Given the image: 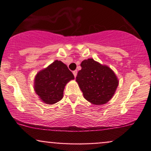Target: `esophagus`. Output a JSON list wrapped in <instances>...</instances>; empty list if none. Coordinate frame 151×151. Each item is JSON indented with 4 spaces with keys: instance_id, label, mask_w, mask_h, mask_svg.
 I'll use <instances>...</instances> for the list:
<instances>
[{
    "instance_id": "obj_1",
    "label": "esophagus",
    "mask_w": 151,
    "mask_h": 151,
    "mask_svg": "<svg viewBox=\"0 0 151 151\" xmlns=\"http://www.w3.org/2000/svg\"><path fill=\"white\" fill-rule=\"evenodd\" d=\"M73 74H74V76L75 77H77V70H75V71H73Z\"/></svg>"
}]
</instances>
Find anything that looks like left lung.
<instances>
[{"label": "left lung", "mask_w": 151, "mask_h": 151, "mask_svg": "<svg viewBox=\"0 0 151 151\" xmlns=\"http://www.w3.org/2000/svg\"><path fill=\"white\" fill-rule=\"evenodd\" d=\"M76 82L88 101L94 105L107 103L115 95L119 81L116 74L106 65L93 58L82 61Z\"/></svg>", "instance_id": "obj_1"}]
</instances>
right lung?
<instances>
[{
	"label": "right lung",
	"instance_id": "right-lung-1",
	"mask_svg": "<svg viewBox=\"0 0 151 151\" xmlns=\"http://www.w3.org/2000/svg\"><path fill=\"white\" fill-rule=\"evenodd\" d=\"M74 79L72 72L66 65L55 60L36 74L33 88L42 102L54 104L63 99L65 86Z\"/></svg>",
	"mask_w": 151,
	"mask_h": 151
}]
</instances>
